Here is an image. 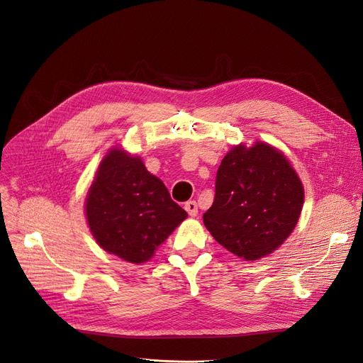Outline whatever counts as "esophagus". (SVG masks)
<instances>
[{"label": "esophagus", "instance_id": "1", "mask_svg": "<svg viewBox=\"0 0 363 363\" xmlns=\"http://www.w3.org/2000/svg\"><path fill=\"white\" fill-rule=\"evenodd\" d=\"M184 207H185V211L188 212L189 216H197V213H199V206H197V203H196L194 200L186 201Z\"/></svg>", "mask_w": 363, "mask_h": 363}]
</instances>
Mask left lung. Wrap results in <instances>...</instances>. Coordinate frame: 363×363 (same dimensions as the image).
<instances>
[{"mask_svg": "<svg viewBox=\"0 0 363 363\" xmlns=\"http://www.w3.org/2000/svg\"><path fill=\"white\" fill-rule=\"evenodd\" d=\"M215 193L203 222L220 245L245 260L277 250L296 228L304 201L301 181L287 157L262 141L228 151Z\"/></svg>", "mask_w": 363, "mask_h": 363, "instance_id": "1", "label": "left lung"}]
</instances>
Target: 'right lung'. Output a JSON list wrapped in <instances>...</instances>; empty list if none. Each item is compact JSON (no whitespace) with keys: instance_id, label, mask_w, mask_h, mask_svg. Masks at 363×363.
<instances>
[{"instance_id":"1","label":"right lung","mask_w":363,"mask_h":363,"mask_svg":"<svg viewBox=\"0 0 363 363\" xmlns=\"http://www.w3.org/2000/svg\"><path fill=\"white\" fill-rule=\"evenodd\" d=\"M85 213L103 250L143 263L186 218L164 184L145 169L141 157L113 147L88 189Z\"/></svg>"}]
</instances>
